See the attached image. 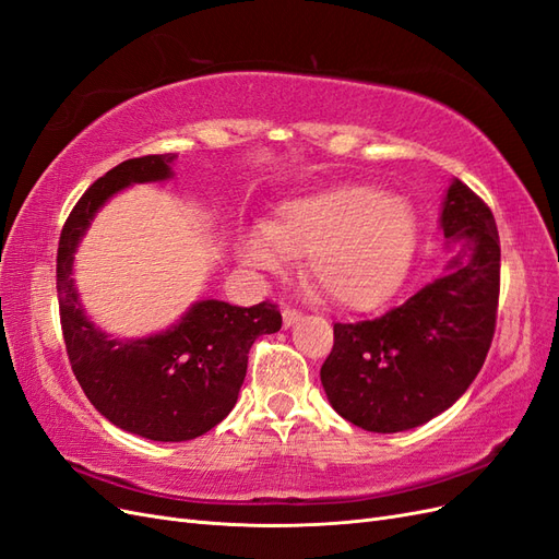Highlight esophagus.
I'll return each instance as SVG.
<instances>
[{
  "label": "esophagus",
  "mask_w": 559,
  "mask_h": 559,
  "mask_svg": "<svg viewBox=\"0 0 559 559\" xmlns=\"http://www.w3.org/2000/svg\"><path fill=\"white\" fill-rule=\"evenodd\" d=\"M300 312L298 310H294V308H284L282 310V321H284V329H292L294 324H298L300 321Z\"/></svg>",
  "instance_id": "34e87169"
}]
</instances>
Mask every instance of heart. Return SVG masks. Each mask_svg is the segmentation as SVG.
Wrapping results in <instances>:
<instances>
[{"instance_id":"heart-1","label":"heart","mask_w":559,"mask_h":559,"mask_svg":"<svg viewBox=\"0 0 559 559\" xmlns=\"http://www.w3.org/2000/svg\"><path fill=\"white\" fill-rule=\"evenodd\" d=\"M417 216L408 200L373 186H337L284 202L265 230L245 233L242 263L273 270L284 257H308V277L331 302L370 310L408 273Z\"/></svg>"}]
</instances>
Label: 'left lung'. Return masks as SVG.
<instances>
[{
  "label": "left lung",
  "instance_id": "1",
  "mask_svg": "<svg viewBox=\"0 0 559 559\" xmlns=\"http://www.w3.org/2000/svg\"><path fill=\"white\" fill-rule=\"evenodd\" d=\"M441 230L456 247L443 277L378 319L333 324L321 384L333 411L366 431H408L448 411L492 345L501 261L495 216L452 179Z\"/></svg>",
  "mask_w": 559,
  "mask_h": 559
}]
</instances>
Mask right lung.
I'll return each mask as SVG.
<instances>
[{"mask_svg": "<svg viewBox=\"0 0 559 559\" xmlns=\"http://www.w3.org/2000/svg\"><path fill=\"white\" fill-rule=\"evenodd\" d=\"M175 154L130 158L99 177L64 222L58 245V302L64 347L83 394L111 425L148 441H191L238 403L247 354L282 329L273 302L238 308L195 300L177 324L144 337H116L83 310L72 277L74 253L95 214L132 183L173 179Z\"/></svg>", "mask_w": 559, "mask_h": 559, "instance_id": "1", "label": "right lung"}]
</instances>
